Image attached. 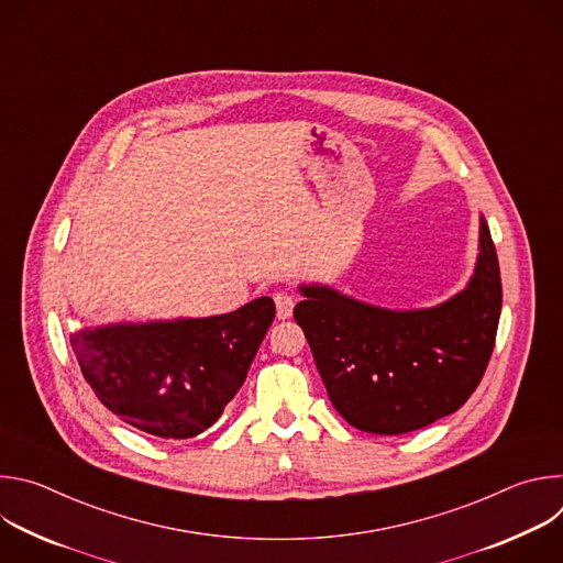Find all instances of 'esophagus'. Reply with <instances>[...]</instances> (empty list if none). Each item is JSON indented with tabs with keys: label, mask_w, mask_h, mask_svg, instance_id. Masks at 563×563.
Returning <instances> with one entry per match:
<instances>
[{
	"label": "esophagus",
	"mask_w": 563,
	"mask_h": 563,
	"mask_svg": "<svg viewBox=\"0 0 563 563\" xmlns=\"http://www.w3.org/2000/svg\"><path fill=\"white\" fill-rule=\"evenodd\" d=\"M274 302H276V316H278L280 320H285V318L291 316V311H294V298H291L289 294H285V291L274 294Z\"/></svg>",
	"instance_id": "1"
}]
</instances>
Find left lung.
<instances>
[{
    "mask_svg": "<svg viewBox=\"0 0 563 563\" xmlns=\"http://www.w3.org/2000/svg\"><path fill=\"white\" fill-rule=\"evenodd\" d=\"M294 307L332 406L356 430L406 434L456 412L484 376L501 313L486 218L465 289L423 309H387L330 285H300Z\"/></svg>",
    "mask_w": 563,
    "mask_h": 563,
    "instance_id": "1",
    "label": "left lung"
}]
</instances>
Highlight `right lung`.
Segmentation results:
<instances>
[{"label":"right lung","instance_id":"right-lung-1","mask_svg":"<svg viewBox=\"0 0 563 563\" xmlns=\"http://www.w3.org/2000/svg\"><path fill=\"white\" fill-rule=\"evenodd\" d=\"M274 316V300L263 296L220 316L85 328L70 345L115 417L153 437L191 439L245 383Z\"/></svg>","mask_w":563,"mask_h":563}]
</instances>
